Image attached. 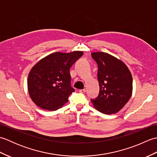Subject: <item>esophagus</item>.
<instances>
[{
	"label": "esophagus",
	"mask_w": 157,
	"mask_h": 157,
	"mask_svg": "<svg viewBox=\"0 0 157 157\" xmlns=\"http://www.w3.org/2000/svg\"><path fill=\"white\" fill-rule=\"evenodd\" d=\"M79 92L80 93H84V92H86V89L84 88V89H82V90H79Z\"/></svg>",
	"instance_id": "34e87169"
}]
</instances>
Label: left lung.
Masks as SVG:
<instances>
[{
    "mask_svg": "<svg viewBox=\"0 0 157 157\" xmlns=\"http://www.w3.org/2000/svg\"><path fill=\"white\" fill-rule=\"evenodd\" d=\"M98 65V96L91 99L94 108L104 114H114L129 101L132 94V76L124 63L108 53L92 52Z\"/></svg>",
    "mask_w": 157,
    "mask_h": 157,
    "instance_id": "1",
    "label": "left lung"
}]
</instances>
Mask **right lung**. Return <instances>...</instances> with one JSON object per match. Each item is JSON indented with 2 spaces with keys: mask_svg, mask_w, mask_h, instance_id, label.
Listing matches in <instances>:
<instances>
[{
  "mask_svg": "<svg viewBox=\"0 0 157 157\" xmlns=\"http://www.w3.org/2000/svg\"><path fill=\"white\" fill-rule=\"evenodd\" d=\"M83 53L56 52L33 67L28 75V88L30 98L36 105L55 111L68 102L69 95L75 91L71 86L70 68Z\"/></svg>",
  "mask_w": 157,
  "mask_h": 157,
  "instance_id": "obj_1",
  "label": "right lung"
}]
</instances>
